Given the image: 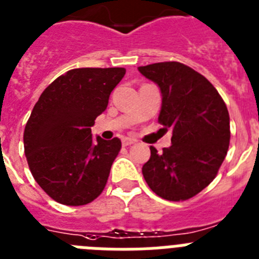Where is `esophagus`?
<instances>
[{"label":"esophagus","instance_id":"esophagus-1","mask_svg":"<svg viewBox=\"0 0 259 259\" xmlns=\"http://www.w3.org/2000/svg\"><path fill=\"white\" fill-rule=\"evenodd\" d=\"M121 142H122L123 146H130V145H134V143H136V141L132 138H129V137H123V138L121 139Z\"/></svg>","mask_w":259,"mask_h":259}]
</instances>
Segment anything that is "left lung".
Segmentation results:
<instances>
[{
	"label": "left lung",
	"mask_w": 259,
	"mask_h": 259,
	"mask_svg": "<svg viewBox=\"0 0 259 259\" xmlns=\"http://www.w3.org/2000/svg\"><path fill=\"white\" fill-rule=\"evenodd\" d=\"M161 94L157 122L172 132V145L142 167L152 192L168 201H185L215 179L228 151L229 114L217 89L203 75L180 62L139 66Z\"/></svg>",
	"instance_id": "8db88e82"
}]
</instances>
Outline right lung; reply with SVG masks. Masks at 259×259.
Returning a JSON list of instances; mask_svg holds the SVG:
<instances>
[{"instance_id":"1","label":"right lung","mask_w":259,"mask_h":259,"mask_svg":"<svg viewBox=\"0 0 259 259\" xmlns=\"http://www.w3.org/2000/svg\"><path fill=\"white\" fill-rule=\"evenodd\" d=\"M123 67L69 70L44 90L24 129L28 167L56 202L82 206L103 192L121 141L94 138L90 127L107 109Z\"/></svg>"}]
</instances>
